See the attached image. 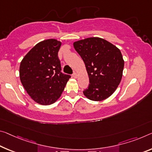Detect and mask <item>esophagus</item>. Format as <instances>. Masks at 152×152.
<instances>
[{"mask_svg": "<svg viewBox=\"0 0 152 152\" xmlns=\"http://www.w3.org/2000/svg\"><path fill=\"white\" fill-rule=\"evenodd\" d=\"M73 77L74 78H77V77H78V74L76 73V72H74V73L73 74Z\"/></svg>", "mask_w": 152, "mask_h": 152, "instance_id": "obj_1", "label": "esophagus"}]
</instances>
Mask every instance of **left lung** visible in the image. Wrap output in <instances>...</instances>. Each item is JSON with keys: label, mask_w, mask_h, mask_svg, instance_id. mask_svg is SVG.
I'll return each instance as SVG.
<instances>
[{"label": "left lung", "mask_w": 152, "mask_h": 152, "mask_svg": "<svg viewBox=\"0 0 152 152\" xmlns=\"http://www.w3.org/2000/svg\"><path fill=\"white\" fill-rule=\"evenodd\" d=\"M89 78L83 91L88 99L101 102L114 93L121 81L124 61L120 49L103 38L91 37L74 42Z\"/></svg>", "instance_id": "left-lung-1"}]
</instances>
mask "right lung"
<instances>
[{"instance_id": "add662e5", "label": "right lung", "mask_w": 152, "mask_h": 152, "mask_svg": "<svg viewBox=\"0 0 152 152\" xmlns=\"http://www.w3.org/2000/svg\"><path fill=\"white\" fill-rule=\"evenodd\" d=\"M61 42L47 39L36 45L21 60L20 78L23 88L38 104L48 105L61 97L70 76L61 73L57 56Z\"/></svg>"}]
</instances>
